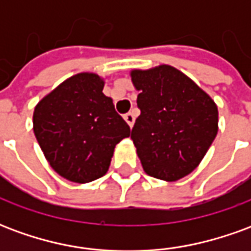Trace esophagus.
Masks as SVG:
<instances>
[{
    "mask_svg": "<svg viewBox=\"0 0 251 251\" xmlns=\"http://www.w3.org/2000/svg\"><path fill=\"white\" fill-rule=\"evenodd\" d=\"M134 120H136V114L133 113V111H129L127 114H125V121L129 124V126L134 125Z\"/></svg>",
    "mask_w": 251,
    "mask_h": 251,
    "instance_id": "1",
    "label": "esophagus"
}]
</instances>
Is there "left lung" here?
<instances>
[{
    "label": "left lung",
    "instance_id": "obj_1",
    "mask_svg": "<svg viewBox=\"0 0 251 251\" xmlns=\"http://www.w3.org/2000/svg\"><path fill=\"white\" fill-rule=\"evenodd\" d=\"M141 110L131 140L149 176L176 181L191 174L218 133V107L210 95L175 67L133 70Z\"/></svg>",
    "mask_w": 251,
    "mask_h": 251
}]
</instances>
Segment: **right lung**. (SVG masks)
<instances>
[{"label": "right lung", "instance_id": "1", "mask_svg": "<svg viewBox=\"0 0 251 251\" xmlns=\"http://www.w3.org/2000/svg\"><path fill=\"white\" fill-rule=\"evenodd\" d=\"M103 79L82 72L59 84L37 103L33 131L55 172L74 183L102 177L115 145L130 127L106 97Z\"/></svg>", "mask_w": 251, "mask_h": 251}]
</instances>
